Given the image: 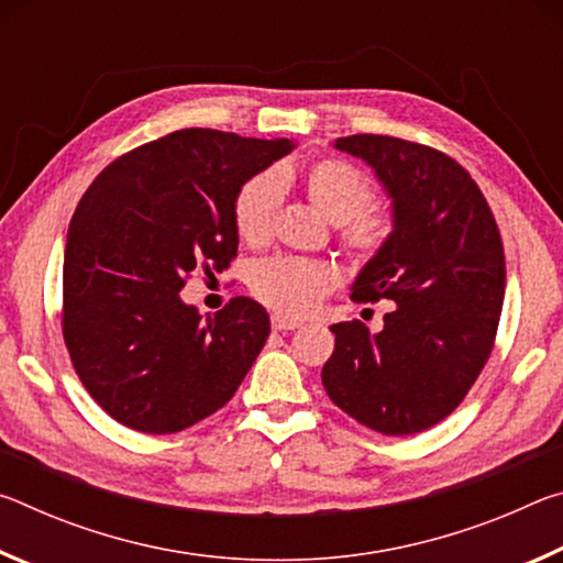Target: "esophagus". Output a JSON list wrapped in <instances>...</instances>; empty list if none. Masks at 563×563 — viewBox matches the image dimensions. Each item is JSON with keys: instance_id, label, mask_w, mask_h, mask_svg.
<instances>
[{"instance_id": "34e87169", "label": "esophagus", "mask_w": 563, "mask_h": 563, "mask_svg": "<svg viewBox=\"0 0 563 563\" xmlns=\"http://www.w3.org/2000/svg\"><path fill=\"white\" fill-rule=\"evenodd\" d=\"M271 325H273L275 332H285V330H298L300 322L298 320H288V318H283V316H273L271 318Z\"/></svg>"}]
</instances>
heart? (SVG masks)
Here are the masks:
<instances>
[{
    "label": "heart",
    "instance_id": "obj_1",
    "mask_svg": "<svg viewBox=\"0 0 563 563\" xmlns=\"http://www.w3.org/2000/svg\"><path fill=\"white\" fill-rule=\"evenodd\" d=\"M298 184L308 201L338 223L340 241L357 258H369L385 245L393 221L383 208H367L373 188L357 166L342 158H320L300 174L290 168L265 170L247 178L235 196V231L247 245H263L273 233L275 216L283 203V188ZM335 278L325 265L288 258L261 261L251 273L255 298L285 316H305L332 290Z\"/></svg>",
    "mask_w": 563,
    "mask_h": 563
}]
</instances>
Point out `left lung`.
<instances>
[{"instance_id": "obj_1", "label": "left lung", "mask_w": 563, "mask_h": 563, "mask_svg": "<svg viewBox=\"0 0 563 563\" xmlns=\"http://www.w3.org/2000/svg\"><path fill=\"white\" fill-rule=\"evenodd\" d=\"M338 151L375 170L393 201V231L352 283V300H393L385 328L338 322L322 387L379 434L442 422L487 365L504 302V247L489 203L442 151L357 133Z\"/></svg>"}]
</instances>
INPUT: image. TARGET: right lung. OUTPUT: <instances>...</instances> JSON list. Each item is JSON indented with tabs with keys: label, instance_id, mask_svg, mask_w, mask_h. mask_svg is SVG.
<instances>
[{
	"label": "right lung",
	"instance_id": "add662e5",
	"mask_svg": "<svg viewBox=\"0 0 563 563\" xmlns=\"http://www.w3.org/2000/svg\"><path fill=\"white\" fill-rule=\"evenodd\" d=\"M292 148L184 129L117 158L84 194L64 247L62 328L81 385L117 422L174 434L241 387L268 312L233 298L203 318L180 290L196 268H228L238 190Z\"/></svg>",
	"mask_w": 563,
	"mask_h": 563
}]
</instances>
